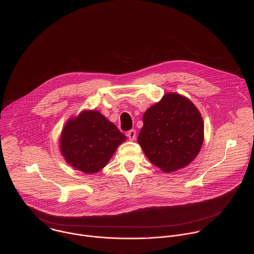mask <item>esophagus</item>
Listing matches in <instances>:
<instances>
[{
    "label": "esophagus",
    "mask_w": 254,
    "mask_h": 254,
    "mask_svg": "<svg viewBox=\"0 0 254 254\" xmlns=\"http://www.w3.org/2000/svg\"><path fill=\"white\" fill-rule=\"evenodd\" d=\"M127 135L128 136V138H129L130 140H134V139H135V136H136L135 130H134V129H130V130L127 132Z\"/></svg>",
    "instance_id": "esophagus-1"
}]
</instances>
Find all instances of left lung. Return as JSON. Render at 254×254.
I'll return each mask as SVG.
<instances>
[{"mask_svg": "<svg viewBox=\"0 0 254 254\" xmlns=\"http://www.w3.org/2000/svg\"><path fill=\"white\" fill-rule=\"evenodd\" d=\"M137 142L144 155L165 173L188 166L204 140V123L195 104L179 93L168 92L149 107Z\"/></svg>", "mask_w": 254, "mask_h": 254, "instance_id": "8db88e82", "label": "left lung"}]
</instances>
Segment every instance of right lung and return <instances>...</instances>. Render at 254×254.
I'll use <instances>...</instances> for the list:
<instances>
[{
    "label": "right lung",
    "mask_w": 254,
    "mask_h": 254,
    "mask_svg": "<svg viewBox=\"0 0 254 254\" xmlns=\"http://www.w3.org/2000/svg\"><path fill=\"white\" fill-rule=\"evenodd\" d=\"M127 139L117 126L97 111H82L62 128L59 147L66 163L85 174L103 169Z\"/></svg>",
    "instance_id": "right-lung-1"
}]
</instances>
